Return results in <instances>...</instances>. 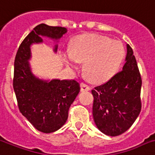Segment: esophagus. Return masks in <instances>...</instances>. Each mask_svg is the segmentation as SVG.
<instances>
[{
    "label": "esophagus",
    "instance_id": "obj_1",
    "mask_svg": "<svg viewBox=\"0 0 155 155\" xmlns=\"http://www.w3.org/2000/svg\"><path fill=\"white\" fill-rule=\"evenodd\" d=\"M80 89H81V91H88L90 89V88L88 84H86L84 83H81L80 84Z\"/></svg>",
    "mask_w": 155,
    "mask_h": 155
}]
</instances>
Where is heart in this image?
<instances>
[{
  "mask_svg": "<svg viewBox=\"0 0 155 155\" xmlns=\"http://www.w3.org/2000/svg\"><path fill=\"white\" fill-rule=\"evenodd\" d=\"M124 49L121 42L98 34H84L73 41L65 62L76 70L84 62V72L93 83H102L113 76L122 62Z\"/></svg>",
  "mask_w": 155,
  "mask_h": 155,
  "instance_id": "b5f03b06",
  "label": "heart"
}]
</instances>
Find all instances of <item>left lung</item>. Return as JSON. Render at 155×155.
Segmentation results:
<instances>
[{
	"mask_svg": "<svg viewBox=\"0 0 155 155\" xmlns=\"http://www.w3.org/2000/svg\"><path fill=\"white\" fill-rule=\"evenodd\" d=\"M124 66L107 82L92 90L93 115L101 133L116 137L135 122L141 110V77L133 49L127 45Z\"/></svg>",
	"mask_w": 155,
	"mask_h": 155,
	"instance_id": "8db88e82",
	"label": "left lung"
}]
</instances>
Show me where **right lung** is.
<instances>
[{
  "instance_id": "obj_1",
  "label": "right lung",
  "mask_w": 155,
  "mask_h": 155,
  "mask_svg": "<svg viewBox=\"0 0 155 155\" xmlns=\"http://www.w3.org/2000/svg\"><path fill=\"white\" fill-rule=\"evenodd\" d=\"M67 28L39 24L22 41L15 59L13 87L20 112L35 128L54 133L67 122L71 105L80 92L76 80H43L31 71V45L42 43V37L58 40ZM58 45L54 52H57Z\"/></svg>"
}]
</instances>
